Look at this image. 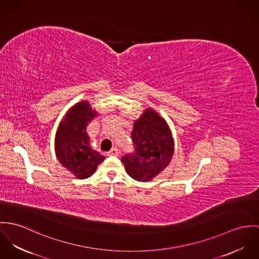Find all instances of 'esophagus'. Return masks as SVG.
<instances>
[{
    "label": "esophagus",
    "instance_id": "obj_1",
    "mask_svg": "<svg viewBox=\"0 0 259 259\" xmlns=\"http://www.w3.org/2000/svg\"><path fill=\"white\" fill-rule=\"evenodd\" d=\"M109 156H118L119 155V150L117 148H112L109 152H108Z\"/></svg>",
    "mask_w": 259,
    "mask_h": 259
}]
</instances>
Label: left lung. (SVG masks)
Masks as SVG:
<instances>
[{
    "label": "left lung",
    "instance_id": "1",
    "mask_svg": "<svg viewBox=\"0 0 259 259\" xmlns=\"http://www.w3.org/2000/svg\"><path fill=\"white\" fill-rule=\"evenodd\" d=\"M134 152L122 157L127 174L138 182H148L162 172L174 155L172 132L164 118L152 108L145 109L133 124Z\"/></svg>",
    "mask_w": 259,
    "mask_h": 259
}]
</instances>
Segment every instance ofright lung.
Returning <instances> with one entry per match:
<instances>
[{"instance_id": "obj_1", "label": "right lung", "mask_w": 259, "mask_h": 259, "mask_svg": "<svg viewBox=\"0 0 259 259\" xmlns=\"http://www.w3.org/2000/svg\"><path fill=\"white\" fill-rule=\"evenodd\" d=\"M97 116L88 101L73 105L59 123L56 135V154L59 163L77 179H87L96 171L105 157L89 144L87 128Z\"/></svg>"}]
</instances>
